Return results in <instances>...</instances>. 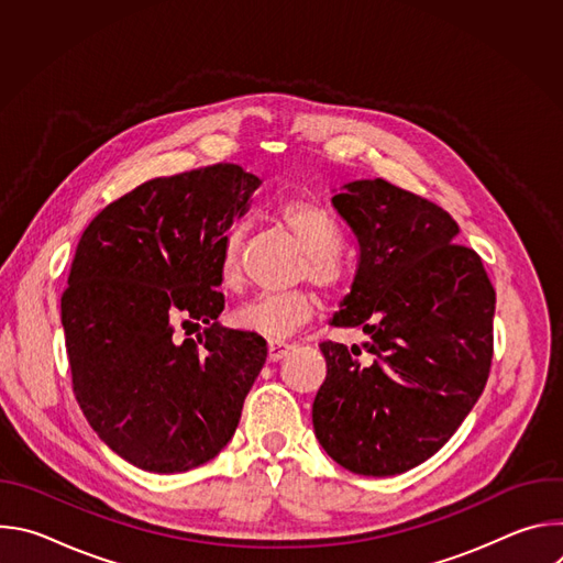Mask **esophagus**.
<instances>
[{"instance_id":"esophagus-1","label":"esophagus","mask_w":563,"mask_h":563,"mask_svg":"<svg viewBox=\"0 0 563 563\" xmlns=\"http://www.w3.org/2000/svg\"><path fill=\"white\" fill-rule=\"evenodd\" d=\"M267 350H269V361H272V363H278L280 358L287 356V352L291 350V345H289V343H280V341H272Z\"/></svg>"}]
</instances>
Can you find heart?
I'll list each match as a JSON object with an SVG mask.
<instances>
[{"instance_id": "obj_1", "label": "heart", "mask_w": 563, "mask_h": 563, "mask_svg": "<svg viewBox=\"0 0 563 563\" xmlns=\"http://www.w3.org/2000/svg\"><path fill=\"white\" fill-rule=\"evenodd\" d=\"M283 224L305 250L298 278H309L316 287L336 291L345 278L341 252V229L328 209L311 200H289L278 209ZM245 227L231 224L218 243V276L224 289L243 287ZM316 296L307 289L280 294H258L233 311V325L243 332L285 341L316 313Z\"/></svg>"}]
</instances>
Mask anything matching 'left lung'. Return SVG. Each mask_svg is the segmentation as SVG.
I'll return each instance as SVG.
<instances>
[{"instance_id": "obj_1", "label": "left lung", "mask_w": 563, "mask_h": 563, "mask_svg": "<svg viewBox=\"0 0 563 563\" xmlns=\"http://www.w3.org/2000/svg\"><path fill=\"white\" fill-rule=\"evenodd\" d=\"M358 243L352 291L334 328H363L361 347L320 343L328 376L311 421L318 443L365 476L406 472L463 423L493 363L495 287L439 205L383 178L332 198Z\"/></svg>"}]
</instances>
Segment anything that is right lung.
<instances>
[{"label":"right lung","mask_w":563,"mask_h":563,"mask_svg":"<svg viewBox=\"0 0 563 563\" xmlns=\"http://www.w3.org/2000/svg\"><path fill=\"white\" fill-rule=\"evenodd\" d=\"M261 178L213 165L148 180L79 238L62 294L73 391L98 437L131 465L174 474L233 437L267 358L258 334L218 323V243ZM202 329L196 340L179 330Z\"/></svg>","instance_id":"add662e5"}]
</instances>
